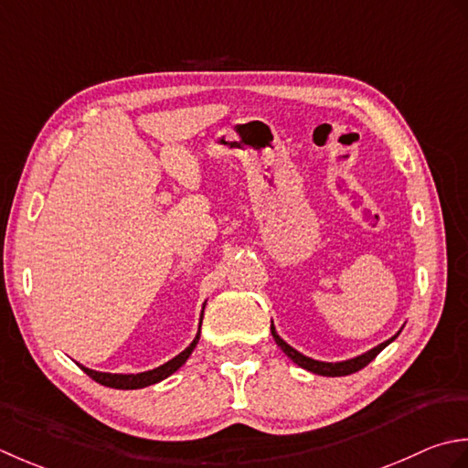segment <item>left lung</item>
I'll return each instance as SVG.
<instances>
[{"instance_id": "1", "label": "left lung", "mask_w": 468, "mask_h": 468, "mask_svg": "<svg viewBox=\"0 0 468 468\" xmlns=\"http://www.w3.org/2000/svg\"><path fill=\"white\" fill-rule=\"evenodd\" d=\"M271 331H272V337H274V341H276V346H279L284 354H287L294 364L297 366H301V367H304V369H309V371H313V374H319V376H331V378H337V376H349V374H356V371H359L361 367H366L371 359H374L381 349H384L389 341H394L396 337H392L389 341H386V343H381V346H378L376 349H371V351H367V354H364V356H359V357H356V359H349V361H341V364H325V361H317V359H311V357H307V356H303V354H299L297 349H292L291 346H287V343H284L279 335H276V331H274V327H271Z\"/></svg>"}]
</instances>
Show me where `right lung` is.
Here are the masks:
<instances>
[{
	"mask_svg": "<svg viewBox=\"0 0 468 468\" xmlns=\"http://www.w3.org/2000/svg\"><path fill=\"white\" fill-rule=\"evenodd\" d=\"M204 314V313H202ZM199 339V331L196 339L192 341V346H189L186 351H181V354L177 357H174L171 361H167L165 366H161L157 369H151V371H145V374H137V376H121V374H102V371H94V369H89V367H82V371L87 376H90L94 381H99V384L102 386H109V388H117V389H137V388H145V386H151V384H157V381L165 379L167 376L174 374V371H177L181 366L186 364V359L189 357V354H192L196 343Z\"/></svg>",
	"mask_w": 468,
	"mask_h": 468,
	"instance_id": "right-lung-1",
	"label": "right lung"
}]
</instances>
